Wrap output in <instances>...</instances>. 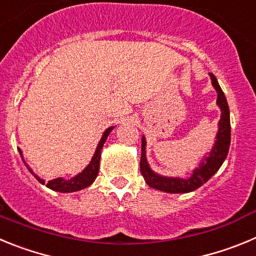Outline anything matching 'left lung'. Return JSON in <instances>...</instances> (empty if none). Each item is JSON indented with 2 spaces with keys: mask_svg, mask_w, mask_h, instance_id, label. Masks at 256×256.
<instances>
[{
  "mask_svg": "<svg viewBox=\"0 0 256 256\" xmlns=\"http://www.w3.org/2000/svg\"><path fill=\"white\" fill-rule=\"evenodd\" d=\"M212 84L216 91V105L220 108V120L218 123V132L216 136V141L212 144L209 154L202 156L198 168L194 169L188 178L180 177H166L156 173L151 169L150 164L146 158V138L142 136V151L140 168L144 180L148 186L159 191L168 192V194H187L195 191L198 187L206 183L210 178L219 170L223 162L228 155L230 144V108H228L226 96L222 91L220 86L216 80V76L209 73Z\"/></svg>",
  "mask_w": 256,
  "mask_h": 256,
  "instance_id": "8db88e82",
  "label": "left lung"
}]
</instances>
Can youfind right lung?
<instances>
[{
  "instance_id": "obj_1",
  "label": "right lung",
  "mask_w": 256,
  "mask_h": 256,
  "mask_svg": "<svg viewBox=\"0 0 256 256\" xmlns=\"http://www.w3.org/2000/svg\"><path fill=\"white\" fill-rule=\"evenodd\" d=\"M112 130H114V126H108V130L102 133V137H101V140L98 141L96 151H94V156H92V159H91V162H90V164H88L87 166H86V168L80 172V173H78L76 176L72 177L70 180H65V178H62V177H58V178H55V180H48V182L46 183L44 182V180H42V178L38 177L37 174H34V172L29 168V165L24 162L22 150H20V148H18V150H19L20 155H22V162H24V164L26 165V168H28L29 172H30V173L33 174L36 178H37L38 182H40L42 184H46L50 190H54V191L65 192V194H66V192H76V191H80V190L86 188V187L91 186L92 183L94 182V180H96L97 174H98V170H100L101 150H102L104 144H105V141L108 140V134L112 133Z\"/></svg>"
}]
</instances>
